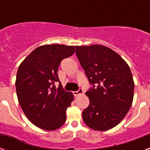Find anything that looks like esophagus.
I'll return each instance as SVG.
<instances>
[{
    "label": "esophagus",
    "instance_id": "obj_1",
    "mask_svg": "<svg viewBox=\"0 0 150 150\" xmlns=\"http://www.w3.org/2000/svg\"><path fill=\"white\" fill-rule=\"evenodd\" d=\"M83 93V89L82 88H79V89H78L77 91H74L73 92V95L75 96H78V95H80V94H82Z\"/></svg>",
    "mask_w": 150,
    "mask_h": 150
}]
</instances>
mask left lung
Masks as SVG:
<instances>
[{
	"label": "left lung",
	"instance_id": "left-lung-1",
	"mask_svg": "<svg viewBox=\"0 0 150 150\" xmlns=\"http://www.w3.org/2000/svg\"><path fill=\"white\" fill-rule=\"evenodd\" d=\"M75 49L93 86L86 93L89 105L82 111V119L92 129L109 130L123 120L132 103L135 85L130 68L120 55L104 46H78Z\"/></svg>",
	"mask_w": 150,
	"mask_h": 150
}]
</instances>
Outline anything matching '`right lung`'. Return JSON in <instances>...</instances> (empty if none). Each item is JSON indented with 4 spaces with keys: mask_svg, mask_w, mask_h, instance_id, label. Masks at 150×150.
<instances>
[{
    "mask_svg": "<svg viewBox=\"0 0 150 150\" xmlns=\"http://www.w3.org/2000/svg\"><path fill=\"white\" fill-rule=\"evenodd\" d=\"M74 52L72 46H41L18 67L15 82L18 100L25 116L38 128L56 130L65 122L66 110L74 96L64 90L57 70L61 61ZM56 81L59 82L57 88Z\"/></svg>",
    "mask_w": 150,
    "mask_h": 150,
    "instance_id": "right-lung-1",
    "label": "right lung"
}]
</instances>
